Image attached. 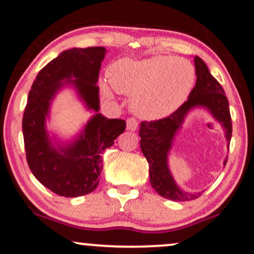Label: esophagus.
<instances>
[{
    "instance_id": "obj_1",
    "label": "esophagus",
    "mask_w": 254,
    "mask_h": 254,
    "mask_svg": "<svg viewBox=\"0 0 254 254\" xmlns=\"http://www.w3.org/2000/svg\"><path fill=\"white\" fill-rule=\"evenodd\" d=\"M138 127V122L135 118H129L127 121V129L129 131H136Z\"/></svg>"
}]
</instances>
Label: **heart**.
Wrapping results in <instances>:
<instances>
[{
  "label": "heart",
  "mask_w": 254,
  "mask_h": 254,
  "mask_svg": "<svg viewBox=\"0 0 254 254\" xmlns=\"http://www.w3.org/2000/svg\"><path fill=\"white\" fill-rule=\"evenodd\" d=\"M112 88L131 97V109L144 119H161L185 103L196 81L193 65L172 56H151L143 60H121L110 66ZM100 88L112 97L106 82Z\"/></svg>",
  "instance_id": "obj_1"
}]
</instances>
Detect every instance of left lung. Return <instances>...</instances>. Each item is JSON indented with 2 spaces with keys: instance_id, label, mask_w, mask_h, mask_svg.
I'll return each instance as SVG.
<instances>
[{
  "instance_id": "8db88e82",
  "label": "left lung",
  "mask_w": 254,
  "mask_h": 254,
  "mask_svg": "<svg viewBox=\"0 0 254 254\" xmlns=\"http://www.w3.org/2000/svg\"><path fill=\"white\" fill-rule=\"evenodd\" d=\"M196 68V86L191 90L188 101H185L176 112L160 121L142 122L139 127L141 150L149 164V177L151 188L160 196L174 202H186L196 199L202 192L184 191L172 176L168 167V155L173 147L174 138L186 116L191 110L202 107L212 116L215 121L222 125L227 145L232 138V119L229 103L226 93L218 81L209 71L202 58L194 57ZM227 159L223 161L226 166Z\"/></svg>"
}]
</instances>
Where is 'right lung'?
I'll use <instances>...</instances> for the list:
<instances>
[{
    "mask_svg": "<svg viewBox=\"0 0 254 254\" xmlns=\"http://www.w3.org/2000/svg\"><path fill=\"white\" fill-rule=\"evenodd\" d=\"M106 49L72 48L38 72L28 93L22 117L26 159L39 183L58 196L78 197L97 189L103 171L101 154L124 132L123 119H109L99 113L101 62ZM64 86H72L87 109L95 112L80 133L63 144L46 129L52 101Z\"/></svg>",
    "mask_w": 254,
    "mask_h": 254,
    "instance_id": "right-lung-1",
    "label": "right lung"
}]
</instances>
